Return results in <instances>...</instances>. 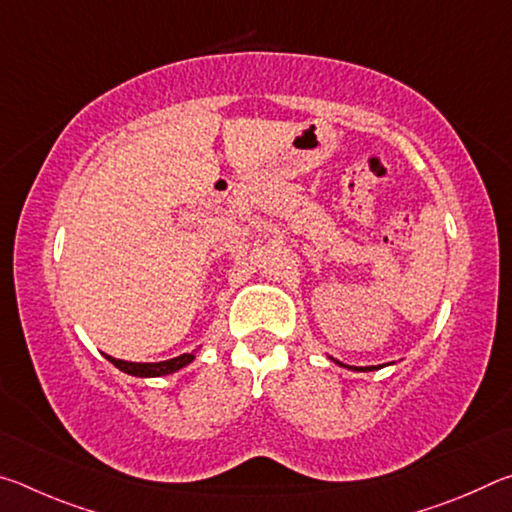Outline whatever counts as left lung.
<instances>
[{
    "label": "left lung",
    "instance_id": "left-lung-1",
    "mask_svg": "<svg viewBox=\"0 0 512 512\" xmlns=\"http://www.w3.org/2000/svg\"><path fill=\"white\" fill-rule=\"evenodd\" d=\"M327 359H332L336 366H341V368H348V370H354V372H370V370H379V368H384L386 363H381V366H345V363H341V361H336L334 357H327Z\"/></svg>",
    "mask_w": 512,
    "mask_h": 512
}]
</instances>
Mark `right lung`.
<instances>
[{"label":"right lung","mask_w":512,"mask_h":512,"mask_svg":"<svg viewBox=\"0 0 512 512\" xmlns=\"http://www.w3.org/2000/svg\"><path fill=\"white\" fill-rule=\"evenodd\" d=\"M201 350V348H198ZM198 350L194 352H187V354H180V357H173L167 361H155V363H137V361H124V359H115L110 357V354H103L112 366L119 368L121 372H126V375H133V377H164V375H171V372H178L183 370L185 366H189L196 359Z\"/></svg>","instance_id":"add662e5"}]
</instances>
